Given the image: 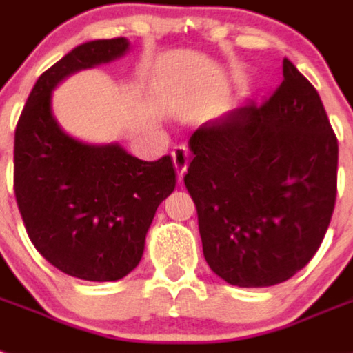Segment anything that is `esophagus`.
I'll list each match as a JSON object with an SVG mask.
<instances>
[{
    "mask_svg": "<svg viewBox=\"0 0 353 353\" xmlns=\"http://www.w3.org/2000/svg\"><path fill=\"white\" fill-rule=\"evenodd\" d=\"M188 149L185 145H176L172 151V161L174 167H176L177 177H183V174L186 172V168H188Z\"/></svg>",
    "mask_w": 353,
    "mask_h": 353,
    "instance_id": "esophagus-1",
    "label": "esophagus"
}]
</instances>
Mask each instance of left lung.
<instances>
[{
  "instance_id": "8db88e82",
  "label": "left lung",
  "mask_w": 353,
  "mask_h": 353,
  "mask_svg": "<svg viewBox=\"0 0 353 353\" xmlns=\"http://www.w3.org/2000/svg\"><path fill=\"white\" fill-rule=\"evenodd\" d=\"M283 83L190 137L185 185L202 252L240 288L284 283L316 254L336 202L338 140L316 88L284 58Z\"/></svg>"
}]
</instances>
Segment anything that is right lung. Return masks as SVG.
<instances>
[{"mask_svg": "<svg viewBox=\"0 0 353 353\" xmlns=\"http://www.w3.org/2000/svg\"><path fill=\"white\" fill-rule=\"evenodd\" d=\"M130 48L125 37L76 46L37 79L15 128L14 188L30 240L60 272L94 283L119 281L139 266L176 170L170 156L142 161L117 142L70 137L54 117L53 90Z\"/></svg>", "mask_w": 353, "mask_h": 353, "instance_id": "obj_1", "label": "right lung"}]
</instances>
